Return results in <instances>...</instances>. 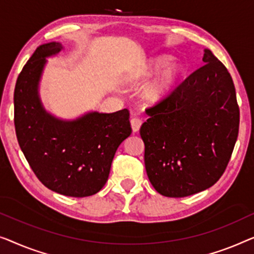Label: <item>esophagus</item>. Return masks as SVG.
<instances>
[{"instance_id": "34e87169", "label": "esophagus", "mask_w": 254, "mask_h": 254, "mask_svg": "<svg viewBox=\"0 0 254 254\" xmlns=\"http://www.w3.org/2000/svg\"><path fill=\"white\" fill-rule=\"evenodd\" d=\"M140 127H141V120L140 119H137V117H133V119L131 120L132 131L138 132L139 128H140Z\"/></svg>"}]
</instances>
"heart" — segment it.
I'll list each match as a JSON object with an SVG mask.
<instances>
[{"label": "heart", "mask_w": 254, "mask_h": 254, "mask_svg": "<svg viewBox=\"0 0 254 254\" xmlns=\"http://www.w3.org/2000/svg\"><path fill=\"white\" fill-rule=\"evenodd\" d=\"M170 62L169 56H158L153 57L131 77V80L133 83H142L147 80L153 74L158 72L162 67L164 69L159 72L152 83L147 85V87L144 91L145 99L149 102H158L169 94L170 91L175 87L180 79L183 67L180 63Z\"/></svg>", "instance_id": "b5f03b06"}]
</instances>
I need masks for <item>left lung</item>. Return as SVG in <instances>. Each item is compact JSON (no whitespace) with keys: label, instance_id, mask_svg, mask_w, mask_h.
<instances>
[{"label":"left lung","instance_id":"8db88e82","mask_svg":"<svg viewBox=\"0 0 254 254\" xmlns=\"http://www.w3.org/2000/svg\"><path fill=\"white\" fill-rule=\"evenodd\" d=\"M203 65L148 108L140 127L148 180L160 194L182 198L216 183L233 154L239 128L235 85L205 49Z\"/></svg>","mask_w":254,"mask_h":254}]
</instances>
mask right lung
Wrapping results in <instances>:
<instances>
[{
	"instance_id": "1",
	"label": "right lung",
	"mask_w": 254,
	"mask_h": 254,
	"mask_svg": "<svg viewBox=\"0 0 254 254\" xmlns=\"http://www.w3.org/2000/svg\"><path fill=\"white\" fill-rule=\"evenodd\" d=\"M63 49L48 42L35 49L17 78L15 127L20 149L39 181L67 197L95 194L108 180L114 155L131 134L127 109L88 112L62 120L42 105L39 85L48 57Z\"/></svg>"
}]
</instances>
